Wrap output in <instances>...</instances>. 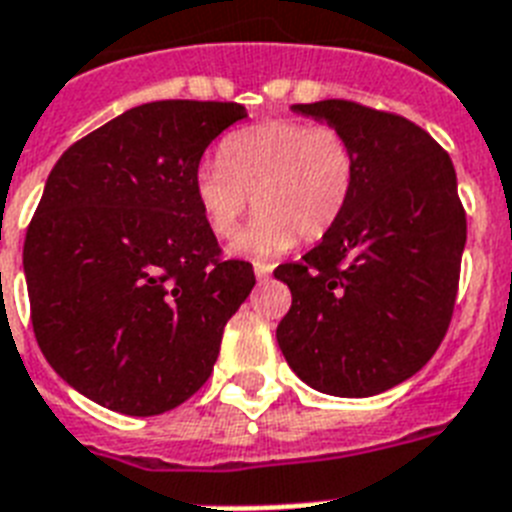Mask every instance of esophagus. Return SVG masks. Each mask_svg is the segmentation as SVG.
I'll return each mask as SVG.
<instances>
[{
    "label": "esophagus",
    "mask_w": 512,
    "mask_h": 512,
    "mask_svg": "<svg viewBox=\"0 0 512 512\" xmlns=\"http://www.w3.org/2000/svg\"><path fill=\"white\" fill-rule=\"evenodd\" d=\"M253 272H256V280L264 282L272 275V264H253Z\"/></svg>",
    "instance_id": "esophagus-1"
}]
</instances>
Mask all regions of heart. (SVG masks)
I'll use <instances>...</instances> for the list:
<instances>
[{
	"label": "heart",
	"mask_w": 512,
	"mask_h": 512,
	"mask_svg": "<svg viewBox=\"0 0 512 512\" xmlns=\"http://www.w3.org/2000/svg\"><path fill=\"white\" fill-rule=\"evenodd\" d=\"M357 158L335 126L267 121L230 134L219 161L195 169L192 190L208 230L230 237L251 206V224L232 240L230 253L272 259L296 237L314 243L333 230L349 206Z\"/></svg>",
	"instance_id": "1"
}]
</instances>
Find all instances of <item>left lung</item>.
I'll use <instances>...</instances> for the list:
<instances>
[{
  "mask_svg": "<svg viewBox=\"0 0 512 512\" xmlns=\"http://www.w3.org/2000/svg\"><path fill=\"white\" fill-rule=\"evenodd\" d=\"M354 147L349 206L322 243L275 277L293 304L277 325L290 370L330 396H375L436 354L465 248L457 174L431 134L349 100L293 105Z\"/></svg>",
  "mask_w": 512,
  "mask_h": 512,
  "instance_id": "left-lung-1",
  "label": "left lung"
}]
</instances>
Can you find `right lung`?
Instances as JSON below:
<instances>
[{"mask_svg": "<svg viewBox=\"0 0 512 512\" xmlns=\"http://www.w3.org/2000/svg\"><path fill=\"white\" fill-rule=\"evenodd\" d=\"M237 102L121 113L49 171L23 245L31 322L60 378L121 415H161L208 380L224 325L256 285L219 259L192 179Z\"/></svg>", "mask_w": 512, "mask_h": 512, "instance_id": "1", "label": "right lung"}]
</instances>
